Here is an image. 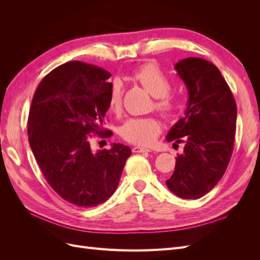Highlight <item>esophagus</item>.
<instances>
[{
    "instance_id": "obj_1",
    "label": "esophagus",
    "mask_w": 260,
    "mask_h": 260,
    "mask_svg": "<svg viewBox=\"0 0 260 260\" xmlns=\"http://www.w3.org/2000/svg\"><path fill=\"white\" fill-rule=\"evenodd\" d=\"M133 153H144V152H152L151 148H147L144 146H135L132 148Z\"/></svg>"
}]
</instances>
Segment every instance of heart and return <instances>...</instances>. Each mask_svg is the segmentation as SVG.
I'll list each match as a JSON object with an SVG mask.
<instances>
[{
  "label": "heart",
  "instance_id": "b5f03b06",
  "mask_svg": "<svg viewBox=\"0 0 260 260\" xmlns=\"http://www.w3.org/2000/svg\"><path fill=\"white\" fill-rule=\"evenodd\" d=\"M131 79L141 84L155 98V108L165 117L170 118L179 108V101L169 94L171 83L161 70L154 64H144L131 73ZM108 104L113 112L119 113L122 107V86L114 81L108 94ZM161 131L160 121L155 117L130 118L120 129L121 137L132 144L153 143Z\"/></svg>",
  "mask_w": 260,
  "mask_h": 260
}]
</instances>
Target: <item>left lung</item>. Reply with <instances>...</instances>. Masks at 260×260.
I'll use <instances>...</instances> for the list:
<instances>
[{
  "label": "left lung",
  "instance_id": "left-lung-1",
  "mask_svg": "<svg viewBox=\"0 0 260 260\" xmlns=\"http://www.w3.org/2000/svg\"><path fill=\"white\" fill-rule=\"evenodd\" d=\"M175 69L188 93L184 116L166 140L184 143L176 157L174 174L166 181L181 199L196 200L208 193L229 165L237 127V103L220 70L210 61L188 57Z\"/></svg>",
  "mask_w": 260,
  "mask_h": 260
}]
</instances>
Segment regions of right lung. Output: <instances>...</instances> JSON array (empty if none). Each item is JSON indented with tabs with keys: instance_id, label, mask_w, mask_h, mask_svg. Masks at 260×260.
<instances>
[{
	"instance_id": "right-lung-1",
	"label": "right lung",
	"mask_w": 260,
	"mask_h": 260,
	"mask_svg": "<svg viewBox=\"0 0 260 260\" xmlns=\"http://www.w3.org/2000/svg\"><path fill=\"white\" fill-rule=\"evenodd\" d=\"M105 69L68 61L46 75L35 92L28 117L29 144L44 178L62 200L95 207L116 191L131 149L113 143L92 151L91 133L102 138L113 83Z\"/></svg>"
}]
</instances>
